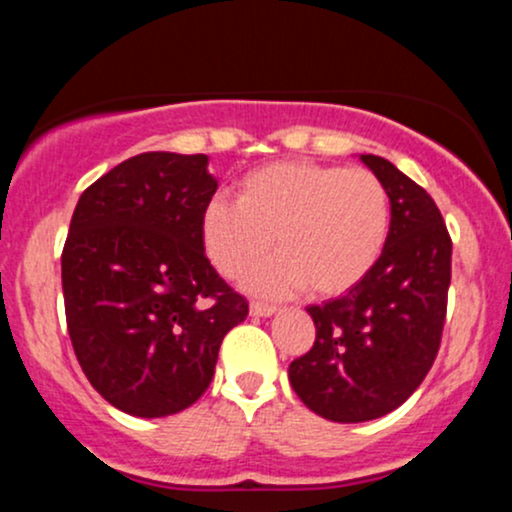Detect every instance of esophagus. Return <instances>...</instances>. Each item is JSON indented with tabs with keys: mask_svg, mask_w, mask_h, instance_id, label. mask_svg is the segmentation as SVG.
Returning <instances> with one entry per match:
<instances>
[{
	"mask_svg": "<svg viewBox=\"0 0 512 512\" xmlns=\"http://www.w3.org/2000/svg\"><path fill=\"white\" fill-rule=\"evenodd\" d=\"M276 313L274 305H264V303H250V315L252 317H272Z\"/></svg>",
	"mask_w": 512,
	"mask_h": 512,
	"instance_id": "esophagus-1",
	"label": "esophagus"
}]
</instances>
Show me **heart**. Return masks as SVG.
<instances>
[{
	"mask_svg": "<svg viewBox=\"0 0 512 512\" xmlns=\"http://www.w3.org/2000/svg\"><path fill=\"white\" fill-rule=\"evenodd\" d=\"M390 197L366 168L313 161L269 163L245 175L238 202L204 204L199 236L221 276L243 274L274 238L279 255L245 276L257 296L284 298L308 286L313 296H342L361 284L383 255Z\"/></svg>",
	"mask_w": 512,
	"mask_h": 512,
	"instance_id": "obj_1",
	"label": "heart"
}]
</instances>
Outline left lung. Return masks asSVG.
<instances>
[{
  "mask_svg": "<svg viewBox=\"0 0 512 512\" xmlns=\"http://www.w3.org/2000/svg\"><path fill=\"white\" fill-rule=\"evenodd\" d=\"M390 197V233L361 284L310 305L315 344L289 366L296 395L322 419L361 424L395 411L436 361L452 243L424 187L387 158L358 154Z\"/></svg>",
  "mask_w": 512,
  "mask_h": 512,
  "instance_id": "obj_1",
  "label": "left lung"
}]
</instances>
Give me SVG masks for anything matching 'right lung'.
Returning <instances> with one entry per match:
<instances>
[{
	"label": "right lung",
	"instance_id": "right-lung-1",
	"mask_svg": "<svg viewBox=\"0 0 512 512\" xmlns=\"http://www.w3.org/2000/svg\"><path fill=\"white\" fill-rule=\"evenodd\" d=\"M219 180L209 156L146 151L79 197L62 252L74 354L105 402L139 419L204 395L248 303L216 274L199 221Z\"/></svg>",
	"mask_w": 512,
	"mask_h": 512
}]
</instances>
